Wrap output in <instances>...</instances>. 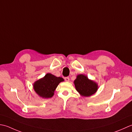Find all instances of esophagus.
<instances>
[{"label":"esophagus","instance_id":"34e87169","mask_svg":"<svg viewBox=\"0 0 132 132\" xmlns=\"http://www.w3.org/2000/svg\"><path fill=\"white\" fill-rule=\"evenodd\" d=\"M64 80H65L66 81H69V77H64Z\"/></svg>","mask_w":132,"mask_h":132}]
</instances>
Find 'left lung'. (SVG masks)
<instances>
[{"label": "left lung", "instance_id": "obj_1", "mask_svg": "<svg viewBox=\"0 0 132 132\" xmlns=\"http://www.w3.org/2000/svg\"><path fill=\"white\" fill-rule=\"evenodd\" d=\"M75 88L82 96L89 97L93 95L98 89V85L95 81L89 80L84 75H79L74 81Z\"/></svg>", "mask_w": 132, "mask_h": 132}]
</instances>
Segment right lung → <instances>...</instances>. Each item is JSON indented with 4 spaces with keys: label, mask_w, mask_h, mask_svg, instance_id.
Returning a JSON list of instances; mask_svg holds the SVG:
<instances>
[{
    "label": "right lung",
    "mask_w": 132,
    "mask_h": 132,
    "mask_svg": "<svg viewBox=\"0 0 132 132\" xmlns=\"http://www.w3.org/2000/svg\"><path fill=\"white\" fill-rule=\"evenodd\" d=\"M64 81L62 77H56L51 73H47L44 77L34 83V89L40 97L44 98H51L60 82Z\"/></svg>",
    "instance_id": "add662e5"
}]
</instances>
